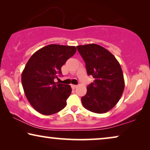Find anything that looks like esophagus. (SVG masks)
Listing matches in <instances>:
<instances>
[{"mask_svg": "<svg viewBox=\"0 0 150 150\" xmlns=\"http://www.w3.org/2000/svg\"><path fill=\"white\" fill-rule=\"evenodd\" d=\"M71 88H72V89H76V88L77 87V85H71Z\"/></svg>", "mask_w": 150, "mask_h": 150, "instance_id": "1", "label": "esophagus"}]
</instances>
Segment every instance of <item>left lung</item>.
<instances>
[{
  "label": "left lung",
  "mask_w": 150,
  "mask_h": 150,
  "mask_svg": "<svg viewBox=\"0 0 150 150\" xmlns=\"http://www.w3.org/2000/svg\"><path fill=\"white\" fill-rule=\"evenodd\" d=\"M85 62L88 75L94 81L87 86V93L81 98L86 109L96 113H104L112 109L122 97L125 83L118 61L109 51L100 45L78 46Z\"/></svg>",
  "instance_id": "8db88e82"
}]
</instances>
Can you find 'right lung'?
I'll list each match as a JSON object with an SVG mask.
<instances>
[{"label": "right lung", "instance_id": "right-lung-1", "mask_svg": "<svg viewBox=\"0 0 150 150\" xmlns=\"http://www.w3.org/2000/svg\"><path fill=\"white\" fill-rule=\"evenodd\" d=\"M76 52L75 46L50 44L30 57L22 74V84L28 101L35 110L45 115L65 108L71 93L69 85L55 83L61 67Z\"/></svg>", "mask_w": 150, "mask_h": 150}]
</instances>
